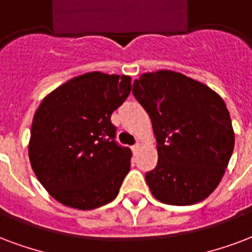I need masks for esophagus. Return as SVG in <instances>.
<instances>
[{
	"mask_svg": "<svg viewBox=\"0 0 252 252\" xmlns=\"http://www.w3.org/2000/svg\"><path fill=\"white\" fill-rule=\"evenodd\" d=\"M139 147H141V143H139V142H137V143H135V145L131 147V150H133V153H137V151L139 150Z\"/></svg>",
	"mask_w": 252,
	"mask_h": 252,
	"instance_id": "obj_1",
	"label": "esophagus"
}]
</instances>
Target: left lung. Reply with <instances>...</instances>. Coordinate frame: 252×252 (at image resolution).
Segmentation results:
<instances>
[{
    "label": "left lung",
    "instance_id": "8db88e82",
    "mask_svg": "<svg viewBox=\"0 0 252 252\" xmlns=\"http://www.w3.org/2000/svg\"><path fill=\"white\" fill-rule=\"evenodd\" d=\"M133 94L151 119L158 163L146 173L155 199L189 206L222 181L235 134L222 97L205 83L171 70L141 74Z\"/></svg>",
    "mask_w": 252,
    "mask_h": 252
}]
</instances>
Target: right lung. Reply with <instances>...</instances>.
Segmentation results:
<instances>
[{
    "instance_id": "right-lung-1",
    "label": "right lung",
    "mask_w": 252,
    "mask_h": 252,
    "mask_svg": "<svg viewBox=\"0 0 252 252\" xmlns=\"http://www.w3.org/2000/svg\"><path fill=\"white\" fill-rule=\"evenodd\" d=\"M130 90V75L92 71L49 93L35 111L30 164L45 190L63 206L93 210L118 195L131 151L115 143L110 117Z\"/></svg>"
}]
</instances>
